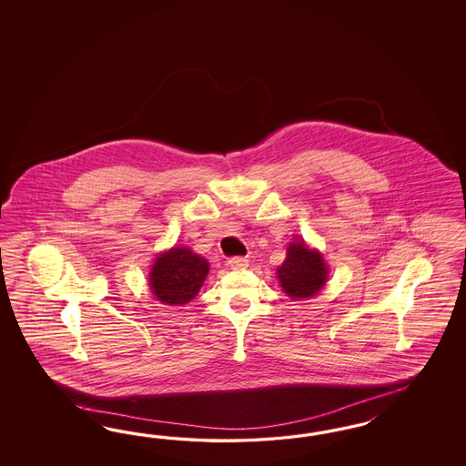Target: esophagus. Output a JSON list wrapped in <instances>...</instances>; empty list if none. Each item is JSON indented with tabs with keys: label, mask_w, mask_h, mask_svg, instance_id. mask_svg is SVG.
<instances>
[{
	"label": "esophagus",
	"mask_w": 466,
	"mask_h": 466,
	"mask_svg": "<svg viewBox=\"0 0 466 466\" xmlns=\"http://www.w3.org/2000/svg\"><path fill=\"white\" fill-rule=\"evenodd\" d=\"M228 267L232 269H244L248 268V259L242 256H236L228 259Z\"/></svg>",
	"instance_id": "1"
}]
</instances>
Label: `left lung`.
Returning a JSON list of instances; mask_svg holds the SVG:
<instances>
[{
	"mask_svg": "<svg viewBox=\"0 0 466 466\" xmlns=\"http://www.w3.org/2000/svg\"><path fill=\"white\" fill-rule=\"evenodd\" d=\"M283 292L294 300L316 296L328 280V265L323 254L310 249L304 240H294L287 248V258L277 268Z\"/></svg>",
	"mask_w": 466,
	"mask_h": 466,
	"instance_id": "obj_1",
	"label": "left lung"
}]
</instances>
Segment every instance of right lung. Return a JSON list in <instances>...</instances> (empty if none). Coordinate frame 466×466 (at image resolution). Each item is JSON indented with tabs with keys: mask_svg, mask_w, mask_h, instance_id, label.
Listing matches in <instances>:
<instances>
[{
	"mask_svg": "<svg viewBox=\"0 0 466 466\" xmlns=\"http://www.w3.org/2000/svg\"><path fill=\"white\" fill-rule=\"evenodd\" d=\"M208 269V261L189 248H172L157 256L148 285L162 304L183 306L197 297Z\"/></svg>",
	"mask_w": 466,
	"mask_h": 466,
	"instance_id": "obj_1",
	"label": "right lung"
}]
</instances>
